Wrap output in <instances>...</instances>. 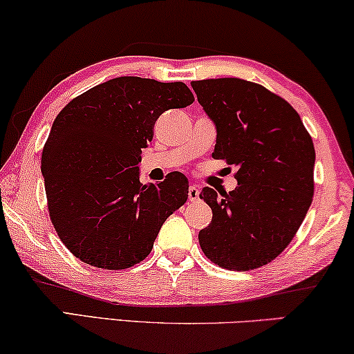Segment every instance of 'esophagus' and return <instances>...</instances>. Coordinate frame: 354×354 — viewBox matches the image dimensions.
I'll return each instance as SVG.
<instances>
[{
    "label": "esophagus",
    "instance_id": "obj_1",
    "mask_svg": "<svg viewBox=\"0 0 354 354\" xmlns=\"http://www.w3.org/2000/svg\"><path fill=\"white\" fill-rule=\"evenodd\" d=\"M198 196H201V191H198L197 186L189 187V192H187L189 202H197L198 201Z\"/></svg>",
    "mask_w": 354,
    "mask_h": 354
}]
</instances>
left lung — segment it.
<instances>
[{
  "instance_id": "1",
  "label": "left lung",
  "mask_w": 354,
  "mask_h": 354,
  "mask_svg": "<svg viewBox=\"0 0 354 354\" xmlns=\"http://www.w3.org/2000/svg\"><path fill=\"white\" fill-rule=\"evenodd\" d=\"M216 127V160L237 167V187H203L212 223L198 232L208 260L248 271L274 260L305 220L315 192V146L295 109L261 84L241 78L192 82Z\"/></svg>"
}]
</instances>
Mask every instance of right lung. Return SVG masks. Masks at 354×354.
I'll return each instance as SVG.
<instances>
[{
  "mask_svg": "<svg viewBox=\"0 0 354 354\" xmlns=\"http://www.w3.org/2000/svg\"><path fill=\"white\" fill-rule=\"evenodd\" d=\"M192 102L183 82L118 77L59 112L43 147L41 173L54 229L83 263L104 270L138 265L167 218L187 201L183 173L141 184L138 165L157 118Z\"/></svg>",
  "mask_w": 354,
  "mask_h": 354,
  "instance_id": "right-lung-1",
  "label": "right lung"
}]
</instances>
